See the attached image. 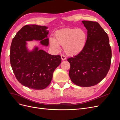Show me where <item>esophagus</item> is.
Returning <instances> with one entry per match:
<instances>
[{"label": "esophagus", "mask_w": 120, "mask_h": 120, "mask_svg": "<svg viewBox=\"0 0 120 120\" xmlns=\"http://www.w3.org/2000/svg\"><path fill=\"white\" fill-rule=\"evenodd\" d=\"M61 60H64L67 59L66 56L63 55V54H61Z\"/></svg>", "instance_id": "esophagus-1"}]
</instances>
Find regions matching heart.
I'll use <instances>...</instances> for the list:
<instances>
[{"instance_id": "heart-1", "label": "heart", "mask_w": 120, "mask_h": 120, "mask_svg": "<svg viewBox=\"0 0 120 120\" xmlns=\"http://www.w3.org/2000/svg\"><path fill=\"white\" fill-rule=\"evenodd\" d=\"M86 39V34L81 29L67 28L57 31L54 38H50V45L56 49L60 45L64 46L65 52L74 56L80 53L84 49Z\"/></svg>"}]
</instances>
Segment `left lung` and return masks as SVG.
<instances>
[{
    "mask_svg": "<svg viewBox=\"0 0 120 120\" xmlns=\"http://www.w3.org/2000/svg\"><path fill=\"white\" fill-rule=\"evenodd\" d=\"M88 30L84 49L70 57L69 76L75 84L89 87L99 83L107 75L111 63L112 50L109 37L97 22L82 21Z\"/></svg>",
    "mask_w": 120,
    "mask_h": 120,
    "instance_id": "1",
    "label": "left lung"
}]
</instances>
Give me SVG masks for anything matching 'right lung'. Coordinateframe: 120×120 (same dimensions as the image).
<instances>
[{
    "label": "right lung",
    "instance_id": "1",
    "mask_svg": "<svg viewBox=\"0 0 120 120\" xmlns=\"http://www.w3.org/2000/svg\"><path fill=\"white\" fill-rule=\"evenodd\" d=\"M48 27L26 25L17 32L10 46L11 66L17 81L21 85L34 90H43L49 84L53 72L61 63L60 55H51L35 46L31 51L27 48L28 41H39L49 45Z\"/></svg>",
    "mask_w": 120,
    "mask_h": 120
}]
</instances>
